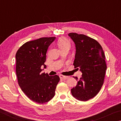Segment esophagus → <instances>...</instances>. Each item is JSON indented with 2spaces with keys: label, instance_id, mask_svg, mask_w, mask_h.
<instances>
[{
  "label": "esophagus",
  "instance_id": "34e87169",
  "mask_svg": "<svg viewBox=\"0 0 121 121\" xmlns=\"http://www.w3.org/2000/svg\"><path fill=\"white\" fill-rule=\"evenodd\" d=\"M60 78L62 79H66L68 78V76H65L63 75H60Z\"/></svg>",
  "mask_w": 121,
  "mask_h": 121
}]
</instances>
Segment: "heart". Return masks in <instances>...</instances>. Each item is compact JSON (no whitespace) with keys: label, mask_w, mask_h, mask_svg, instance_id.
<instances>
[{"label":"heart","mask_w":121,"mask_h":121,"mask_svg":"<svg viewBox=\"0 0 121 121\" xmlns=\"http://www.w3.org/2000/svg\"><path fill=\"white\" fill-rule=\"evenodd\" d=\"M58 45L60 50L65 48H70V42L65 38H61L58 41Z\"/></svg>","instance_id":"obj_1"}]
</instances>
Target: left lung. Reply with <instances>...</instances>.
Wrapping results in <instances>:
<instances>
[{"label":"left lung","instance_id":"left-lung-1","mask_svg":"<svg viewBox=\"0 0 121 121\" xmlns=\"http://www.w3.org/2000/svg\"><path fill=\"white\" fill-rule=\"evenodd\" d=\"M75 44L73 65L82 73L77 84L71 89L73 97L80 101L95 97L101 89L107 69L105 56L101 46L97 40L83 34L69 33Z\"/></svg>","mask_w":121,"mask_h":121}]
</instances>
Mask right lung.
Here are the masks:
<instances>
[{
  "label": "right lung",
  "mask_w": 121,
  "mask_h": 121,
  "mask_svg": "<svg viewBox=\"0 0 121 121\" xmlns=\"http://www.w3.org/2000/svg\"><path fill=\"white\" fill-rule=\"evenodd\" d=\"M56 37H43L24 44L16 52V73L18 83L23 92L32 101L44 104L55 95L60 81L58 75L41 73L46 68V52Z\"/></svg>",
  "instance_id": "obj_1"
}]
</instances>
